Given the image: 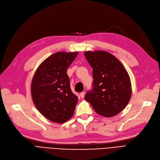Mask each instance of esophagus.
<instances>
[{"mask_svg":"<svg viewBox=\"0 0 160 160\" xmlns=\"http://www.w3.org/2000/svg\"><path fill=\"white\" fill-rule=\"evenodd\" d=\"M80 95V97H81L82 98H84V96H85V92H81Z\"/></svg>","mask_w":160,"mask_h":160,"instance_id":"obj_1","label":"esophagus"}]
</instances>
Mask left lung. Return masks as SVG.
<instances>
[{
  "mask_svg": "<svg viewBox=\"0 0 160 160\" xmlns=\"http://www.w3.org/2000/svg\"><path fill=\"white\" fill-rule=\"evenodd\" d=\"M84 55L93 69V90L85 100L96 113L105 117L119 114L132 95L130 76L122 64L105 51H88Z\"/></svg>",
  "mask_w": 160,
  "mask_h": 160,
  "instance_id": "left-lung-1",
  "label": "left lung"
}]
</instances>
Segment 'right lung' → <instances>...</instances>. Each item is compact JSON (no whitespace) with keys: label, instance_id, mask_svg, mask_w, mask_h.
<instances>
[{"label":"right lung","instance_id":"right-lung-1","mask_svg":"<svg viewBox=\"0 0 160 160\" xmlns=\"http://www.w3.org/2000/svg\"><path fill=\"white\" fill-rule=\"evenodd\" d=\"M78 52L60 51L40 64L31 84L33 102L40 113L56 123L68 121L74 115L78 99L70 88L67 74Z\"/></svg>","mask_w":160,"mask_h":160}]
</instances>
